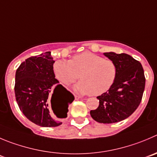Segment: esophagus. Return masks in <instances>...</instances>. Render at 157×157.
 Returning a JSON list of instances; mask_svg holds the SVG:
<instances>
[{"mask_svg":"<svg viewBox=\"0 0 157 157\" xmlns=\"http://www.w3.org/2000/svg\"><path fill=\"white\" fill-rule=\"evenodd\" d=\"M75 98L76 99H78V98H82V99H85V98H83V97H81V96H78V95H75Z\"/></svg>","mask_w":157,"mask_h":157,"instance_id":"1","label":"esophagus"}]
</instances>
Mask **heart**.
<instances>
[{
  "label": "heart",
  "instance_id": "obj_1",
  "mask_svg": "<svg viewBox=\"0 0 157 157\" xmlns=\"http://www.w3.org/2000/svg\"><path fill=\"white\" fill-rule=\"evenodd\" d=\"M55 78L65 86L80 82L75 90L82 95H100L108 92L115 83L118 68L110 59H105L90 52L74 55L70 61L58 60L54 63Z\"/></svg>",
  "mask_w": 157,
  "mask_h": 157
}]
</instances>
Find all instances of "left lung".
<instances>
[{"label": "left lung", "mask_w": 157, "mask_h": 157, "mask_svg": "<svg viewBox=\"0 0 157 157\" xmlns=\"http://www.w3.org/2000/svg\"><path fill=\"white\" fill-rule=\"evenodd\" d=\"M104 55L116 63L117 77L108 92L97 97L99 105L90 115L100 123H113L128 118L138 108L146 78L141 63L129 55L105 52Z\"/></svg>", "instance_id": "left-lung-1"}]
</instances>
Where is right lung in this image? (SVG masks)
I'll return each instance as SVG.
<instances>
[{
	"instance_id": "1",
	"label": "right lung",
	"mask_w": 157,
	"mask_h": 157,
	"mask_svg": "<svg viewBox=\"0 0 157 157\" xmlns=\"http://www.w3.org/2000/svg\"><path fill=\"white\" fill-rule=\"evenodd\" d=\"M54 63L51 52H47L27 59L16 71L14 92L19 109L31 122L43 127L60 126L61 119L67 117L68 105L75 99L55 78ZM53 104L58 107L56 112ZM51 105L58 119L50 114Z\"/></svg>"
}]
</instances>
